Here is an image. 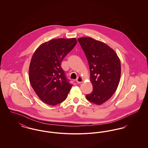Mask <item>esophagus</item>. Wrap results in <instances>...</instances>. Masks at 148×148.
Returning <instances> with one entry per match:
<instances>
[{"label":"esophagus","mask_w":148,"mask_h":148,"mask_svg":"<svg viewBox=\"0 0 148 148\" xmlns=\"http://www.w3.org/2000/svg\"><path fill=\"white\" fill-rule=\"evenodd\" d=\"M84 81V80H83V77H77V80H76V82H77V83H79V84H80V83H81L82 82H83Z\"/></svg>","instance_id":"obj_1"}]
</instances>
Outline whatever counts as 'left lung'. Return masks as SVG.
<instances>
[{"label":"left lung","mask_w":148,"mask_h":148,"mask_svg":"<svg viewBox=\"0 0 148 148\" xmlns=\"http://www.w3.org/2000/svg\"><path fill=\"white\" fill-rule=\"evenodd\" d=\"M87 58L93 90L87 100L100 106L110 98L116 90L121 75L119 58L104 42L90 37L77 39Z\"/></svg>","instance_id":"1"}]
</instances>
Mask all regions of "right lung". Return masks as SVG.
I'll return each mask as SVG.
<instances>
[{
    "mask_svg": "<svg viewBox=\"0 0 148 148\" xmlns=\"http://www.w3.org/2000/svg\"><path fill=\"white\" fill-rule=\"evenodd\" d=\"M77 39H53L41 44L34 53L29 65V79L38 97L50 106L66 98L73 85L61 67L64 59L75 46Z\"/></svg>",
    "mask_w": 148,
    "mask_h": 148,
    "instance_id": "add662e5",
    "label": "right lung"
}]
</instances>
